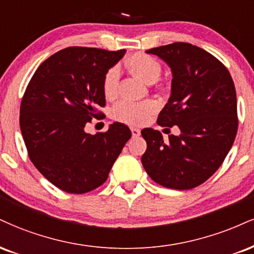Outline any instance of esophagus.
Masks as SVG:
<instances>
[{"label": "esophagus", "instance_id": "1", "mask_svg": "<svg viewBox=\"0 0 254 254\" xmlns=\"http://www.w3.org/2000/svg\"><path fill=\"white\" fill-rule=\"evenodd\" d=\"M131 133H132V137H138L140 135V130L136 129V127H131Z\"/></svg>", "mask_w": 254, "mask_h": 254}]
</instances>
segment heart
I'll list each match as a JSON object with an SVG mask.
<instances>
[{
    "instance_id": "b5f03b06",
    "label": "heart",
    "mask_w": 254,
    "mask_h": 254,
    "mask_svg": "<svg viewBox=\"0 0 254 254\" xmlns=\"http://www.w3.org/2000/svg\"><path fill=\"white\" fill-rule=\"evenodd\" d=\"M129 69L136 77L143 80L146 84H154L158 80L162 66L156 59L148 56L145 53L132 54L127 61ZM119 84V69L114 66L106 71L103 77V92L108 99H112L117 96ZM158 110V105L154 100H145V102H129V100H121L112 109V116L116 121L127 123L130 125H143L151 116Z\"/></svg>"
}]
</instances>
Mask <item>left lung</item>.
<instances>
[{
  "label": "left lung",
  "instance_id": "left-lung-1",
  "mask_svg": "<svg viewBox=\"0 0 254 254\" xmlns=\"http://www.w3.org/2000/svg\"><path fill=\"white\" fill-rule=\"evenodd\" d=\"M146 53L166 61L173 73L172 94L157 124L177 125L181 133L164 140L158 130L143 129L146 150L142 164L163 187L195 188L219 169L233 145L238 131L233 79L221 61L187 42L151 48Z\"/></svg>",
  "mask_w": 254,
  "mask_h": 254
}]
</instances>
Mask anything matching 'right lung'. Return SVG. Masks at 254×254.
<instances>
[{
  "mask_svg": "<svg viewBox=\"0 0 254 254\" xmlns=\"http://www.w3.org/2000/svg\"><path fill=\"white\" fill-rule=\"evenodd\" d=\"M125 50L67 47L38 67L22 97L20 127L30 161L56 187L84 194L102 186L131 131L110 125L91 135L85 125L102 116V82Z\"/></svg>",
  "mask_w": 254,
  "mask_h": 254,
  "instance_id": "right-lung-1",
  "label": "right lung"
}]
</instances>
